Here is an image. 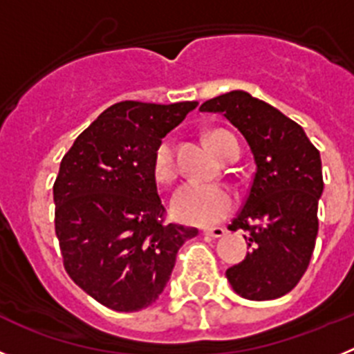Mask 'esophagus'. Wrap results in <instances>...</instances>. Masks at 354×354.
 I'll return each mask as SVG.
<instances>
[{"label":"esophagus","mask_w":354,"mask_h":354,"mask_svg":"<svg viewBox=\"0 0 354 354\" xmlns=\"http://www.w3.org/2000/svg\"><path fill=\"white\" fill-rule=\"evenodd\" d=\"M204 236H207V237H221V236H225V228H221V227L204 228Z\"/></svg>","instance_id":"obj_1"}]
</instances>
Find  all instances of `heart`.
Returning a JSON list of instances; mask_svg holds the SVG:
<instances>
[{
    "label": "heart",
    "mask_w": 354,
    "mask_h": 354,
    "mask_svg": "<svg viewBox=\"0 0 354 354\" xmlns=\"http://www.w3.org/2000/svg\"><path fill=\"white\" fill-rule=\"evenodd\" d=\"M207 142L216 156L223 158L230 143H237L232 134L227 131H212L209 133ZM152 171L161 183H170L177 175L175 165L174 140L170 136L162 138L156 145L152 156ZM236 205L232 192L221 184H204L196 180H187L177 187L170 200V209L179 221L189 225H212L221 221L232 212Z\"/></svg>",
    "instance_id": "b5f03b06"
}]
</instances>
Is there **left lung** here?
I'll list each match as a JSON object with an SVG mask.
<instances>
[{
  "mask_svg": "<svg viewBox=\"0 0 354 354\" xmlns=\"http://www.w3.org/2000/svg\"><path fill=\"white\" fill-rule=\"evenodd\" d=\"M200 111L230 120L257 165L243 209L228 225L248 232L252 252L225 274L243 298H280L298 286L314 252L324 186L319 150L301 126L243 90L209 99Z\"/></svg>",
  "mask_w": 354,
  "mask_h": 354,
  "instance_id": "8db88e82",
  "label": "left lung"
}]
</instances>
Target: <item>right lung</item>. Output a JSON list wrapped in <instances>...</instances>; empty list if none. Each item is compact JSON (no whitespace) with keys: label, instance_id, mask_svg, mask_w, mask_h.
Returning <instances> with one entry per match:
<instances>
[{"label":"right lung","instance_id":"1","mask_svg":"<svg viewBox=\"0 0 354 354\" xmlns=\"http://www.w3.org/2000/svg\"><path fill=\"white\" fill-rule=\"evenodd\" d=\"M122 101L109 106L68 149L53 186L55 230L72 282L117 312L158 299L193 227L167 223L152 156L196 108Z\"/></svg>","mask_w":354,"mask_h":354}]
</instances>
